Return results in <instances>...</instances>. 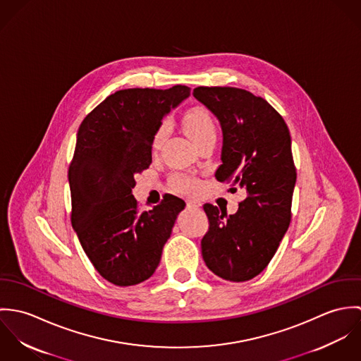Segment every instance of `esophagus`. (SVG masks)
I'll use <instances>...</instances> for the list:
<instances>
[{
	"instance_id": "esophagus-1",
	"label": "esophagus",
	"mask_w": 361,
	"mask_h": 361,
	"mask_svg": "<svg viewBox=\"0 0 361 361\" xmlns=\"http://www.w3.org/2000/svg\"><path fill=\"white\" fill-rule=\"evenodd\" d=\"M186 206L188 208H200L202 203L197 200H186Z\"/></svg>"
}]
</instances>
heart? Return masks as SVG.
Listing matches in <instances>:
<instances>
[{"instance_id": "b5f03b06", "label": "heart", "mask_w": 361, "mask_h": 361, "mask_svg": "<svg viewBox=\"0 0 361 361\" xmlns=\"http://www.w3.org/2000/svg\"><path fill=\"white\" fill-rule=\"evenodd\" d=\"M183 126L188 136L192 139L195 145L207 139L209 136H215V122L211 112L204 106H195L189 109L183 116ZM166 128L161 126L153 137V149H158L161 142L164 140ZM173 186L180 192H195L199 188L197 179L188 175H175L172 178Z\"/></svg>"}]
</instances>
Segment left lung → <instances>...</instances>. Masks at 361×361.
Wrapping results in <instances>:
<instances>
[{"label":"left lung","mask_w":361,"mask_h":361,"mask_svg":"<svg viewBox=\"0 0 361 361\" xmlns=\"http://www.w3.org/2000/svg\"><path fill=\"white\" fill-rule=\"evenodd\" d=\"M193 96L222 128L219 182L246 197L235 214L207 203L209 228L202 239L206 265L219 278L249 281L265 269L292 218L296 168L283 118L264 99L238 87H196Z\"/></svg>","instance_id":"8db88e82"}]
</instances>
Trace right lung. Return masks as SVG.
<instances>
[{
	"label": "right lung",
	"mask_w": 361,
	"mask_h": 361,
	"mask_svg": "<svg viewBox=\"0 0 361 361\" xmlns=\"http://www.w3.org/2000/svg\"><path fill=\"white\" fill-rule=\"evenodd\" d=\"M190 96L188 86L125 89L108 96L80 123L68 171L72 226L97 272L116 286L149 279L185 202L165 195L139 211L135 176L152 164L162 118Z\"/></svg>",
	"instance_id": "1"
}]
</instances>
